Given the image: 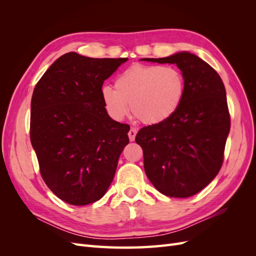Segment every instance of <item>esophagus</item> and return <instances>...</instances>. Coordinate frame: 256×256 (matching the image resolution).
Returning <instances> with one entry per match:
<instances>
[{
  "label": "esophagus",
  "instance_id": "esophagus-1",
  "mask_svg": "<svg viewBox=\"0 0 256 256\" xmlns=\"http://www.w3.org/2000/svg\"><path fill=\"white\" fill-rule=\"evenodd\" d=\"M136 132H138V130L136 129V128H131L130 130H129V132H128V136H129V140L132 142V141H134V138H136Z\"/></svg>",
  "mask_w": 256,
  "mask_h": 256
}]
</instances>
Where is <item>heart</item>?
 Here are the masks:
<instances>
[{"mask_svg":"<svg viewBox=\"0 0 256 256\" xmlns=\"http://www.w3.org/2000/svg\"><path fill=\"white\" fill-rule=\"evenodd\" d=\"M184 94V78L173 66L134 64L116 76L114 88L102 90L106 109L114 120L129 112L145 125H158L171 118Z\"/></svg>","mask_w":256,"mask_h":256,"instance_id":"1","label":"heart"}]
</instances>
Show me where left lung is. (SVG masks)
I'll return each mask as SVG.
<instances>
[{"label":"left lung","mask_w":256,"mask_h":256,"mask_svg":"<svg viewBox=\"0 0 256 256\" xmlns=\"http://www.w3.org/2000/svg\"><path fill=\"white\" fill-rule=\"evenodd\" d=\"M146 60L176 64L184 94L171 118L136 134L145 173L162 194L189 198L203 190L223 164L230 128L226 88L210 65L189 52Z\"/></svg>","instance_id":"1"}]
</instances>
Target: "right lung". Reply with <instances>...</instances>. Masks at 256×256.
Here are the masks:
<instances>
[{"mask_svg":"<svg viewBox=\"0 0 256 256\" xmlns=\"http://www.w3.org/2000/svg\"><path fill=\"white\" fill-rule=\"evenodd\" d=\"M128 58H92L69 52L37 82L30 102V138L44 182L64 202L82 206L102 198L130 126L106 113V79Z\"/></svg>","mask_w":256,"mask_h":256,"instance_id":"right-lung-1","label":"right lung"}]
</instances>
